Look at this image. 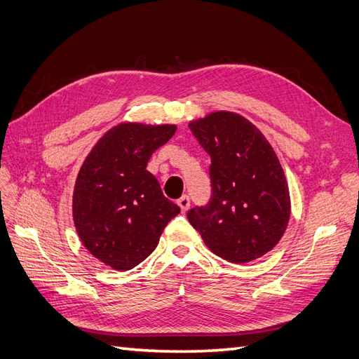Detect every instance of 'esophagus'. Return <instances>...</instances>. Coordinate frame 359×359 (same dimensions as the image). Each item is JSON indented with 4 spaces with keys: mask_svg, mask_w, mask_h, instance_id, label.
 <instances>
[{
    "mask_svg": "<svg viewBox=\"0 0 359 359\" xmlns=\"http://www.w3.org/2000/svg\"><path fill=\"white\" fill-rule=\"evenodd\" d=\"M178 206L181 208V211H187L189 208H190V198L189 196H186V194H184V196H181L180 199H178Z\"/></svg>",
    "mask_w": 359,
    "mask_h": 359,
    "instance_id": "34e87169",
    "label": "esophagus"
}]
</instances>
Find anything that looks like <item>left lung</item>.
Listing matches in <instances>:
<instances>
[{"mask_svg": "<svg viewBox=\"0 0 359 359\" xmlns=\"http://www.w3.org/2000/svg\"><path fill=\"white\" fill-rule=\"evenodd\" d=\"M211 157L212 194L187 212L190 224L217 256L247 264L266 255L290 217L289 187L277 154L240 114L217 111L189 124Z\"/></svg>", "mask_w": 359, "mask_h": 359, "instance_id": "left-lung-1", "label": "left lung"}]
</instances>
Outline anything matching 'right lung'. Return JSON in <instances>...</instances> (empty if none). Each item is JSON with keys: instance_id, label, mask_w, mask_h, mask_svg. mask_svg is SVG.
<instances>
[{"instance_id": "add662e5", "label": "right lung", "mask_w": 359, "mask_h": 359, "mask_svg": "<svg viewBox=\"0 0 359 359\" xmlns=\"http://www.w3.org/2000/svg\"><path fill=\"white\" fill-rule=\"evenodd\" d=\"M177 126L121 123L99 139L79 169L73 222L85 248L116 271H128L154 252L180 206L163 196L147 170L149 157Z\"/></svg>"}]
</instances>
